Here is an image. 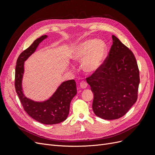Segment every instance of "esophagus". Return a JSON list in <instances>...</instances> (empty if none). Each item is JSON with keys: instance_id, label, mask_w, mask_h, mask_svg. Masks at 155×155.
Instances as JSON below:
<instances>
[{"instance_id": "obj_1", "label": "esophagus", "mask_w": 155, "mask_h": 155, "mask_svg": "<svg viewBox=\"0 0 155 155\" xmlns=\"http://www.w3.org/2000/svg\"><path fill=\"white\" fill-rule=\"evenodd\" d=\"M80 87L81 88H87V82L83 81H81L80 83Z\"/></svg>"}]
</instances>
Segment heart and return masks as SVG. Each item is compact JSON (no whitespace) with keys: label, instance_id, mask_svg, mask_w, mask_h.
I'll use <instances>...</instances> for the list:
<instances>
[{"label":"heart","instance_id":"heart-1","mask_svg":"<svg viewBox=\"0 0 155 155\" xmlns=\"http://www.w3.org/2000/svg\"><path fill=\"white\" fill-rule=\"evenodd\" d=\"M108 48L104 41L97 39H90L78 44L72 54L75 61H82V68L88 74H93L99 70L107 55Z\"/></svg>","mask_w":155,"mask_h":155}]
</instances>
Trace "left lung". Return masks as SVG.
Wrapping results in <instances>:
<instances>
[{
	"mask_svg": "<svg viewBox=\"0 0 155 155\" xmlns=\"http://www.w3.org/2000/svg\"><path fill=\"white\" fill-rule=\"evenodd\" d=\"M102 67L87 78L94 93L92 109L104 120L124 116L137 100L140 75L132 51L114 35Z\"/></svg>",
	"mask_w": 155,
	"mask_h": 155,
	"instance_id": "obj_1",
	"label": "left lung"
}]
</instances>
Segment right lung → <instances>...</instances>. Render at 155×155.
I'll return each mask as SVG.
<instances>
[{"label":"right lung","instance_id":"obj_1","mask_svg":"<svg viewBox=\"0 0 155 155\" xmlns=\"http://www.w3.org/2000/svg\"><path fill=\"white\" fill-rule=\"evenodd\" d=\"M47 35H42L34 41L28 48L19 55L15 67V91L26 113L35 120L46 125L62 122L67 118L70 104L76 95L77 88L74 79L63 82L48 100L36 101L25 96L23 93L22 81L25 72V61L35 52L39 45Z\"/></svg>","mask_w":155,"mask_h":155}]
</instances>
